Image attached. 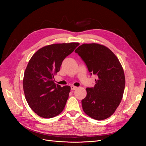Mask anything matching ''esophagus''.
Masks as SVG:
<instances>
[{
	"label": "esophagus",
	"mask_w": 146,
	"mask_h": 146,
	"mask_svg": "<svg viewBox=\"0 0 146 146\" xmlns=\"http://www.w3.org/2000/svg\"><path fill=\"white\" fill-rule=\"evenodd\" d=\"M77 88V87H75V86H71V90H72V91H74V90H76Z\"/></svg>",
	"instance_id": "obj_1"
}]
</instances>
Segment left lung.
<instances>
[{"mask_svg": "<svg viewBox=\"0 0 146 146\" xmlns=\"http://www.w3.org/2000/svg\"><path fill=\"white\" fill-rule=\"evenodd\" d=\"M75 52L91 74L98 77L94 87L86 88L87 96L81 101L83 111L95 119H105L114 114L122 99L125 85L122 66L115 55L102 44H82Z\"/></svg>", "mask_w": 146, "mask_h": 146, "instance_id": "8db88e82", "label": "left lung"}]
</instances>
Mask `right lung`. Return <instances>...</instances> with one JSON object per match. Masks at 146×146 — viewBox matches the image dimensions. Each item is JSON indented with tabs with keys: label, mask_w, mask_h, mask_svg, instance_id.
<instances>
[{
	"label": "right lung",
	"mask_w": 146,
	"mask_h": 146,
	"mask_svg": "<svg viewBox=\"0 0 146 146\" xmlns=\"http://www.w3.org/2000/svg\"><path fill=\"white\" fill-rule=\"evenodd\" d=\"M79 44L48 45L38 50L29 60L24 72L23 89L29 107L38 116L51 118L64 109L71 88L56 85L54 76L59 71L62 61Z\"/></svg>",
	"instance_id": "add662e5"
}]
</instances>
